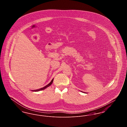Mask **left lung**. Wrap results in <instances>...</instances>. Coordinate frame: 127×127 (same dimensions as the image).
<instances>
[{
  "label": "left lung",
  "mask_w": 127,
  "mask_h": 127,
  "mask_svg": "<svg viewBox=\"0 0 127 127\" xmlns=\"http://www.w3.org/2000/svg\"><path fill=\"white\" fill-rule=\"evenodd\" d=\"M81 92H82V91H81Z\"/></svg>",
  "instance_id": "8db88e82"
}]
</instances>
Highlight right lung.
I'll use <instances>...</instances> for the list:
<instances>
[{"label":"right lung","mask_w":127,"mask_h":127,"mask_svg":"<svg viewBox=\"0 0 127 127\" xmlns=\"http://www.w3.org/2000/svg\"><path fill=\"white\" fill-rule=\"evenodd\" d=\"M53 79H52V80L51 81V82L48 84L47 85H46V86H45L44 87H43V88H41V89H38V90H33V91H42V90H44V89H45L46 88H47V87H49V86H50L52 84V82H53Z\"/></svg>","instance_id":"obj_1"}]
</instances>
